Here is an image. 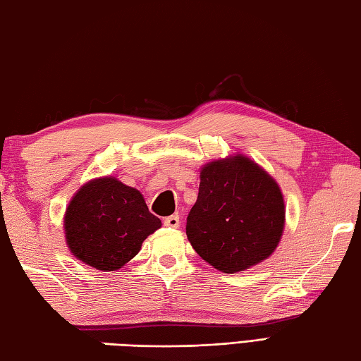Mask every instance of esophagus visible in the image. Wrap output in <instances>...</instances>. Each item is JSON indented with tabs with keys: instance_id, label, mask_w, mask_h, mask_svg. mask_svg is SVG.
I'll use <instances>...</instances> for the list:
<instances>
[{
	"instance_id": "esophagus-1",
	"label": "esophagus",
	"mask_w": 361,
	"mask_h": 361,
	"mask_svg": "<svg viewBox=\"0 0 361 361\" xmlns=\"http://www.w3.org/2000/svg\"><path fill=\"white\" fill-rule=\"evenodd\" d=\"M164 225L169 228H178L180 226V217L178 216H169L164 219Z\"/></svg>"
}]
</instances>
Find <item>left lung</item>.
Wrapping results in <instances>:
<instances>
[{
    "label": "left lung",
    "mask_w": 361,
    "mask_h": 361,
    "mask_svg": "<svg viewBox=\"0 0 361 361\" xmlns=\"http://www.w3.org/2000/svg\"><path fill=\"white\" fill-rule=\"evenodd\" d=\"M283 224L278 183L255 161L237 153L202 167L186 234L197 255L214 268L237 273L260 264L278 247Z\"/></svg>",
    "instance_id": "1"
}]
</instances>
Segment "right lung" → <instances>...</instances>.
Wrapping results in <instances>:
<instances>
[{"label":"right lung","mask_w":361,"mask_h":361,"mask_svg":"<svg viewBox=\"0 0 361 361\" xmlns=\"http://www.w3.org/2000/svg\"><path fill=\"white\" fill-rule=\"evenodd\" d=\"M161 226L140 190L114 176L83 185L68 204L63 228L66 245L83 264L101 271L124 267Z\"/></svg>","instance_id":"obj_1"}]
</instances>
